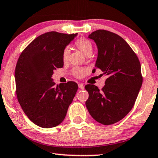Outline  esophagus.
<instances>
[{
	"label": "esophagus",
	"instance_id": "obj_1",
	"mask_svg": "<svg viewBox=\"0 0 158 158\" xmlns=\"http://www.w3.org/2000/svg\"><path fill=\"white\" fill-rule=\"evenodd\" d=\"M78 87L80 88V89H83L84 88H85V85L83 84H82V83H79L78 84Z\"/></svg>",
	"mask_w": 158,
	"mask_h": 158
}]
</instances>
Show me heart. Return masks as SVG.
<instances>
[{
  "instance_id": "heart-1",
  "label": "heart",
  "mask_w": 158,
  "mask_h": 158,
  "mask_svg": "<svg viewBox=\"0 0 158 158\" xmlns=\"http://www.w3.org/2000/svg\"><path fill=\"white\" fill-rule=\"evenodd\" d=\"M75 46L81 51L85 56L88 55H92L93 51V46L91 41L85 38H79L75 41ZM69 57V50L65 48L62 52V61L64 63L67 62ZM87 73V70L85 69L76 68L73 69V73L76 77H82Z\"/></svg>"
}]
</instances>
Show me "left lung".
<instances>
[{"label":"left lung","mask_w":158,"mask_h":158,"mask_svg":"<svg viewBox=\"0 0 158 158\" xmlns=\"http://www.w3.org/2000/svg\"><path fill=\"white\" fill-rule=\"evenodd\" d=\"M88 38L97 46L95 67L107 79L101 90L94 85L85 86L89 93L85 105L94 119L111 125L125 117L134 106L142 85L141 64L131 46L115 33L98 30Z\"/></svg>","instance_id":"8db88e82"}]
</instances>
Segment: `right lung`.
I'll list each match as a JSON object with an SVG mask.
<instances>
[{
	"mask_svg": "<svg viewBox=\"0 0 158 158\" xmlns=\"http://www.w3.org/2000/svg\"><path fill=\"white\" fill-rule=\"evenodd\" d=\"M77 35L54 31L41 35L23 50L16 63L19 103L29 119L41 128L62 123L76 94V82L55 86L52 76L54 70L63 67V51Z\"/></svg>",
	"mask_w": 158,
	"mask_h": 158,
	"instance_id": "obj_1",
	"label": "right lung"
}]
</instances>
